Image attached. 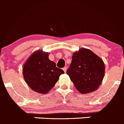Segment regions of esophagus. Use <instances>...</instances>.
<instances>
[{"label":"esophagus","mask_w":124,"mask_h":124,"mask_svg":"<svg viewBox=\"0 0 124 124\" xmlns=\"http://www.w3.org/2000/svg\"><path fill=\"white\" fill-rule=\"evenodd\" d=\"M67 67H64L63 68V70H64V72H66V71H67Z\"/></svg>","instance_id":"esophagus-1"}]
</instances>
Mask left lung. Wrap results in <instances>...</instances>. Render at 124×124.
Masks as SVG:
<instances>
[{
    "instance_id": "obj_1",
    "label": "left lung",
    "mask_w": 124,
    "mask_h": 124,
    "mask_svg": "<svg viewBox=\"0 0 124 124\" xmlns=\"http://www.w3.org/2000/svg\"><path fill=\"white\" fill-rule=\"evenodd\" d=\"M67 74L79 92L89 93L97 90L105 73L102 60L91 50L81 48L73 53Z\"/></svg>"
}]
</instances>
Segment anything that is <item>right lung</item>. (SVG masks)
I'll return each mask as SVG.
<instances>
[{"label":"right lung","mask_w":124,"mask_h":124,"mask_svg":"<svg viewBox=\"0 0 124 124\" xmlns=\"http://www.w3.org/2000/svg\"><path fill=\"white\" fill-rule=\"evenodd\" d=\"M62 73L63 70L49 59V53L42 51L32 54L23 67L24 81L32 90L39 93L49 92Z\"/></svg>","instance_id":"obj_1"}]
</instances>
